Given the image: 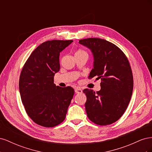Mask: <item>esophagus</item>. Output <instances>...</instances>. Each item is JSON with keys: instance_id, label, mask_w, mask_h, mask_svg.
<instances>
[{"instance_id": "34e87169", "label": "esophagus", "mask_w": 152, "mask_h": 152, "mask_svg": "<svg viewBox=\"0 0 152 152\" xmlns=\"http://www.w3.org/2000/svg\"><path fill=\"white\" fill-rule=\"evenodd\" d=\"M75 92L76 94H79V93H82V90L81 89H80V88H78V87H77V88H75Z\"/></svg>"}]
</instances>
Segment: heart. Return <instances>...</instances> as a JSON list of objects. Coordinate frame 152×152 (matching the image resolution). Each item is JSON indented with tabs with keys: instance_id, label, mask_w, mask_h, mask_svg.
Here are the masks:
<instances>
[{
	"instance_id": "obj_1",
	"label": "heart",
	"mask_w": 152,
	"mask_h": 152,
	"mask_svg": "<svg viewBox=\"0 0 152 152\" xmlns=\"http://www.w3.org/2000/svg\"><path fill=\"white\" fill-rule=\"evenodd\" d=\"M87 54L84 50H81V49H79V50H78L76 52V53H75V55H77V54Z\"/></svg>"
}]
</instances>
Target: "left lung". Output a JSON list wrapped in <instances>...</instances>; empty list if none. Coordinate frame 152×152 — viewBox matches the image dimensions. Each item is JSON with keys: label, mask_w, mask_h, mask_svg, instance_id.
Returning <instances> with one entry per match:
<instances>
[{"label": "left lung", "mask_w": 152, "mask_h": 152, "mask_svg": "<svg viewBox=\"0 0 152 152\" xmlns=\"http://www.w3.org/2000/svg\"><path fill=\"white\" fill-rule=\"evenodd\" d=\"M94 56L89 79H101L96 93L85 89L87 115L94 124L107 126L117 121L126 110L133 89V76L128 59L122 50L108 41L98 38L79 40Z\"/></svg>", "instance_id": "left-lung-1"}]
</instances>
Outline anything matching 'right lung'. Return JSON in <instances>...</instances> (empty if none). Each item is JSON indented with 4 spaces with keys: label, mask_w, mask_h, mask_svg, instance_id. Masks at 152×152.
I'll return each mask as SVG.
<instances>
[{
    "label": "right lung",
    "mask_w": 152,
    "mask_h": 152,
    "mask_svg": "<svg viewBox=\"0 0 152 152\" xmlns=\"http://www.w3.org/2000/svg\"><path fill=\"white\" fill-rule=\"evenodd\" d=\"M72 40H48L39 45L23 67L19 80L21 102L30 118L38 125L53 127L66 117L74 89L54 84L60 69L59 53Z\"/></svg>",
    "instance_id": "1"
}]
</instances>
